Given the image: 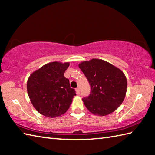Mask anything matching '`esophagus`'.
<instances>
[{
  "label": "esophagus",
  "instance_id": "34e87169",
  "mask_svg": "<svg viewBox=\"0 0 155 155\" xmlns=\"http://www.w3.org/2000/svg\"><path fill=\"white\" fill-rule=\"evenodd\" d=\"M76 93H77V94H79L80 93V89L79 88H76Z\"/></svg>",
  "mask_w": 155,
  "mask_h": 155
}]
</instances>
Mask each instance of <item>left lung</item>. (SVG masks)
Wrapping results in <instances>:
<instances>
[{"label": "left lung", "mask_w": 155, "mask_h": 155, "mask_svg": "<svg viewBox=\"0 0 155 155\" xmlns=\"http://www.w3.org/2000/svg\"><path fill=\"white\" fill-rule=\"evenodd\" d=\"M91 85V93L83 99L87 109L98 116H106L123 103L127 89L123 72L102 59L93 58L78 64Z\"/></svg>", "instance_id": "left-lung-1"}]
</instances>
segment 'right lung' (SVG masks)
Masks as SVG:
<instances>
[{
    "mask_svg": "<svg viewBox=\"0 0 155 155\" xmlns=\"http://www.w3.org/2000/svg\"><path fill=\"white\" fill-rule=\"evenodd\" d=\"M69 65V62H49L28 78L27 93L31 103L45 117L55 118L64 114L76 95L64 75Z\"/></svg>",
    "mask_w": 155,
    "mask_h": 155,
    "instance_id": "add662e5",
    "label": "right lung"
}]
</instances>
